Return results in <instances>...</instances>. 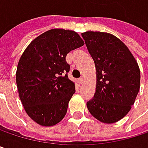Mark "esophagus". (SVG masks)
Returning <instances> with one entry per match:
<instances>
[{
  "mask_svg": "<svg viewBox=\"0 0 148 148\" xmlns=\"http://www.w3.org/2000/svg\"><path fill=\"white\" fill-rule=\"evenodd\" d=\"M78 81H79V84H82V83L84 82V78H83V77L79 78V79H78Z\"/></svg>",
  "mask_w": 148,
  "mask_h": 148,
  "instance_id": "obj_1",
  "label": "esophagus"
}]
</instances>
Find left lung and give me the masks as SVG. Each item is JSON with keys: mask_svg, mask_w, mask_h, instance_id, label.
<instances>
[{"mask_svg": "<svg viewBox=\"0 0 148 148\" xmlns=\"http://www.w3.org/2000/svg\"><path fill=\"white\" fill-rule=\"evenodd\" d=\"M81 36L97 72L96 92L86 103L87 109L102 123H116L129 113L139 92V66L116 37L99 32H86Z\"/></svg>", "mask_w": 148, "mask_h": 148, "instance_id": "8db88e82", "label": "left lung"}]
</instances>
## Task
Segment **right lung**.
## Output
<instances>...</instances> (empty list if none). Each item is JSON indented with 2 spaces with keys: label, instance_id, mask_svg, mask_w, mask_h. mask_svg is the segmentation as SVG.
Here are the masks:
<instances>
[{
  "label": "right lung",
  "instance_id": "add662e5",
  "mask_svg": "<svg viewBox=\"0 0 148 148\" xmlns=\"http://www.w3.org/2000/svg\"><path fill=\"white\" fill-rule=\"evenodd\" d=\"M84 45L75 32L52 29L35 38L21 56L16 73L18 95L28 116L42 126L61 122L75 92L69 79V52Z\"/></svg>",
  "mask_w": 148,
  "mask_h": 148
}]
</instances>
